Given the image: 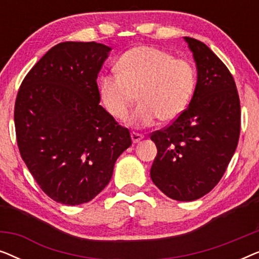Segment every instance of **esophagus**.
<instances>
[{
    "instance_id": "esophagus-1",
    "label": "esophagus",
    "mask_w": 259,
    "mask_h": 259,
    "mask_svg": "<svg viewBox=\"0 0 259 259\" xmlns=\"http://www.w3.org/2000/svg\"><path fill=\"white\" fill-rule=\"evenodd\" d=\"M131 138H132L133 144H137V143H139L140 140L144 139V136H143V134H140V133L132 132V133H131Z\"/></svg>"
}]
</instances>
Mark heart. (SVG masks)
<instances>
[{
    "instance_id": "1",
    "label": "heart",
    "mask_w": 259,
    "mask_h": 259,
    "mask_svg": "<svg viewBox=\"0 0 259 259\" xmlns=\"http://www.w3.org/2000/svg\"><path fill=\"white\" fill-rule=\"evenodd\" d=\"M116 72L99 79L101 101L113 118L123 120L138 94L141 102L128 119L137 127L151 126L158 119L175 121L189 107L197 87V70L189 60L148 46L120 56Z\"/></svg>"
}]
</instances>
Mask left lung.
I'll return each mask as SVG.
<instances>
[{
    "label": "left lung",
    "mask_w": 259,
    "mask_h": 259,
    "mask_svg": "<svg viewBox=\"0 0 259 259\" xmlns=\"http://www.w3.org/2000/svg\"><path fill=\"white\" fill-rule=\"evenodd\" d=\"M184 40L196 62V92L178 119L151 136L158 150L151 179L171 199L192 201L217 185L231 161L240 105L235 80L221 59L203 42Z\"/></svg>",
    "instance_id": "left-lung-1"
}]
</instances>
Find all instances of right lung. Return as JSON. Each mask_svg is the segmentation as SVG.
<instances>
[{"instance_id": "obj_1", "label": "right lung", "mask_w": 259, "mask_h": 259, "mask_svg": "<svg viewBox=\"0 0 259 259\" xmlns=\"http://www.w3.org/2000/svg\"><path fill=\"white\" fill-rule=\"evenodd\" d=\"M112 48L67 41L42 56L15 102V130L24 164L53 200L80 205L107 186L130 131L100 106L97 79Z\"/></svg>"}]
</instances>
